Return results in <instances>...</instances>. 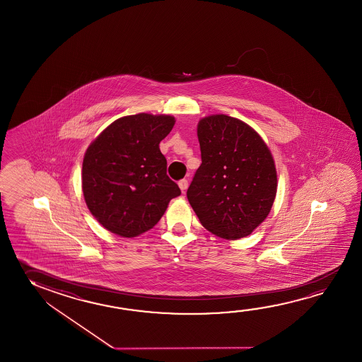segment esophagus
Instances as JSON below:
<instances>
[{
	"instance_id": "34e87169",
	"label": "esophagus",
	"mask_w": 362,
	"mask_h": 362,
	"mask_svg": "<svg viewBox=\"0 0 362 362\" xmlns=\"http://www.w3.org/2000/svg\"><path fill=\"white\" fill-rule=\"evenodd\" d=\"M179 188H180V190L183 192V193H185V190L188 189V180L187 179H182V180H179Z\"/></svg>"
}]
</instances>
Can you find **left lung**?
<instances>
[{
  "label": "left lung",
  "instance_id": "left-lung-1",
  "mask_svg": "<svg viewBox=\"0 0 362 362\" xmlns=\"http://www.w3.org/2000/svg\"><path fill=\"white\" fill-rule=\"evenodd\" d=\"M202 164L187 190L202 226L225 240L249 236L273 207L278 175L262 137L241 119L211 115L199 119Z\"/></svg>",
  "mask_w": 362,
  "mask_h": 362
}]
</instances>
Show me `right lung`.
<instances>
[{"instance_id":"obj_1","label":"right lung","mask_w":362,"mask_h":362,"mask_svg":"<svg viewBox=\"0 0 362 362\" xmlns=\"http://www.w3.org/2000/svg\"><path fill=\"white\" fill-rule=\"evenodd\" d=\"M170 115L137 113L107 126L90 143L82 165V190L89 212L107 231L136 238L180 196L166 175L159 144L172 131Z\"/></svg>"}]
</instances>
